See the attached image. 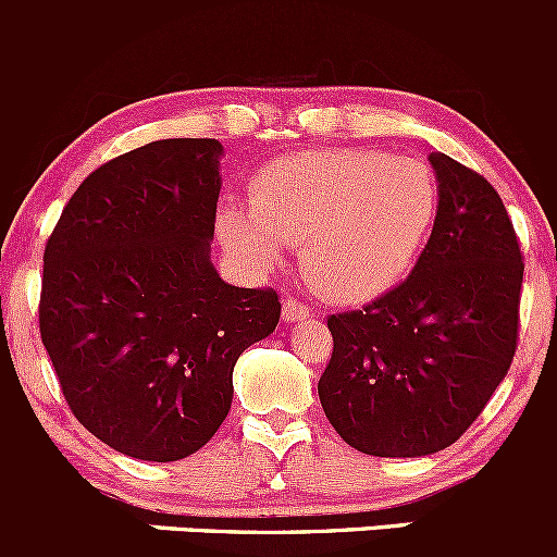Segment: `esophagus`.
Segmentation results:
<instances>
[{"label": "esophagus", "mask_w": 557, "mask_h": 557, "mask_svg": "<svg viewBox=\"0 0 557 557\" xmlns=\"http://www.w3.org/2000/svg\"><path fill=\"white\" fill-rule=\"evenodd\" d=\"M308 317H311V308H308L306 302L295 300V297L284 300V308H281V319H284V322H302V319Z\"/></svg>", "instance_id": "34e87169"}]
</instances>
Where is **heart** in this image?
<instances>
[{
    "label": "heart",
    "mask_w": 557,
    "mask_h": 557,
    "mask_svg": "<svg viewBox=\"0 0 557 557\" xmlns=\"http://www.w3.org/2000/svg\"><path fill=\"white\" fill-rule=\"evenodd\" d=\"M438 211V181L420 159L384 151H306L268 164L249 208L227 206L219 233L268 265L278 244L300 255L322 295L362 302L393 289L420 257Z\"/></svg>",
    "instance_id": "obj_1"
}]
</instances>
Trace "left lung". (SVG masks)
<instances>
[{
    "label": "left lung",
    "mask_w": 557,
    "mask_h": 557,
    "mask_svg": "<svg viewBox=\"0 0 557 557\" xmlns=\"http://www.w3.org/2000/svg\"><path fill=\"white\" fill-rule=\"evenodd\" d=\"M438 211L414 271L360 311L327 317L319 379L330 425L357 453L422 458L482 414L517 349L522 255L498 191L433 151Z\"/></svg>",
    "instance_id": "1"
}]
</instances>
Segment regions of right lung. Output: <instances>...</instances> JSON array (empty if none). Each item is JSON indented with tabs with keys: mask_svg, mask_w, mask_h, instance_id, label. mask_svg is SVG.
<instances>
[{
	"mask_svg": "<svg viewBox=\"0 0 557 557\" xmlns=\"http://www.w3.org/2000/svg\"><path fill=\"white\" fill-rule=\"evenodd\" d=\"M222 153L211 137H173L110 159L46 244L42 346L75 420L129 458L206 447L235 362L278 324L276 289L227 284L211 262Z\"/></svg>",
	"mask_w": 557,
	"mask_h": 557,
	"instance_id": "right-lung-1",
	"label": "right lung"
}]
</instances>
